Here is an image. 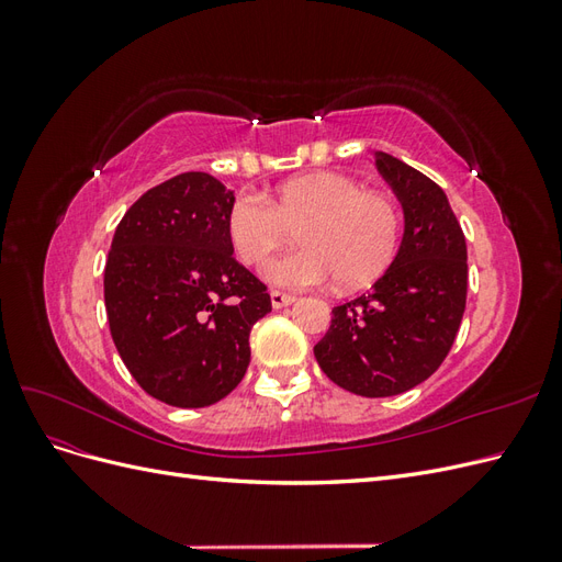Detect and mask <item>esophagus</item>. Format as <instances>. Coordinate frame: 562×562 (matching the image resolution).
<instances>
[{"instance_id":"obj_1","label":"esophagus","mask_w":562,"mask_h":562,"mask_svg":"<svg viewBox=\"0 0 562 562\" xmlns=\"http://www.w3.org/2000/svg\"><path fill=\"white\" fill-rule=\"evenodd\" d=\"M269 297H271V307H274V310H283V307H288V304L295 302L293 295H285V293H279V291H271Z\"/></svg>"}]
</instances>
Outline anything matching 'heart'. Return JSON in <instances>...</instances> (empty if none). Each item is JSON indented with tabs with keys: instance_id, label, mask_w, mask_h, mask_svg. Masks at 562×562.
<instances>
[{
	"instance_id": "b5f03b06",
	"label": "heart",
	"mask_w": 562,
	"mask_h": 562,
	"mask_svg": "<svg viewBox=\"0 0 562 562\" xmlns=\"http://www.w3.org/2000/svg\"><path fill=\"white\" fill-rule=\"evenodd\" d=\"M293 229L300 248L262 267L271 285L300 291L335 277L339 288H361L394 258L401 213L389 196L366 192L359 180L333 171L288 180L271 201L244 192L227 213L229 241L248 265L262 262Z\"/></svg>"
}]
</instances>
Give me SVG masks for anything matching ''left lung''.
Masks as SVG:
<instances>
[{
  "label": "left lung",
  "instance_id": "obj_1",
  "mask_svg": "<svg viewBox=\"0 0 562 562\" xmlns=\"http://www.w3.org/2000/svg\"><path fill=\"white\" fill-rule=\"evenodd\" d=\"M375 166L403 206L396 258L368 293L333 310L314 347L326 375L366 398L398 396L431 378L467 307V241L440 187L401 159Z\"/></svg>",
  "mask_w": 562,
  "mask_h": 562
}]
</instances>
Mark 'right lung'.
<instances>
[{"label":"right lung","mask_w":562,"mask_h":562,"mask_svg":"<svg viewBox=\"0 0 562 562\" xmlns=\"http://www.w3.org/2000/svg\"><path fill=\"white\" fill-rule=\"evenodd\" d=\"M234 192L192 171L147 190L116 225L105 265L114 347L149 396L206 407L239 384L250 328L271 312L265 283L234 260Z\"/></svg>","instance_id":"1"}]
</instances>
